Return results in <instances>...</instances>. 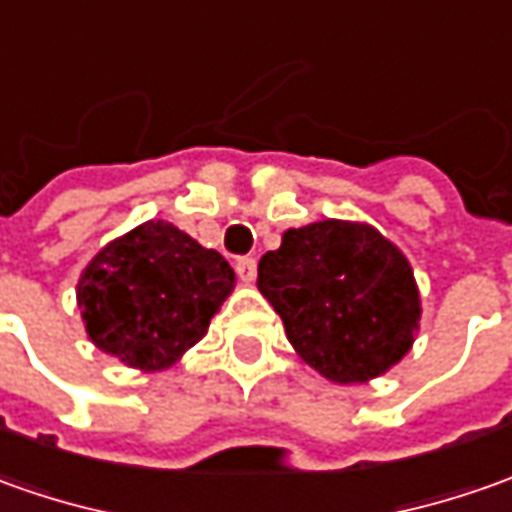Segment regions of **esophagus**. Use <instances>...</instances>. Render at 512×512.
Listing matches in <instances>:
<instances>
[{
  "label": "esophagus",
  "instance_id": "esophagus-1",
  "mask_svg": "<svg viewBox=\"0 0 512 512\" xmlns=\"http://www.w3.org/2000/svg\"><path fill=\"white\" fill-rule=\"evenodd\" d=\"M233 267H236V273H239V279L242 281L256 279V259H253V256H239V259L233 262Z\"/></svg>",
  "mask_w": 512,
  "mask_h": 512
}]
</instances>
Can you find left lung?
I'll return each instance as SVG.
<instances>
[{"mask_svg":"<svg viewBox=\"0 0 512 512\" xmlns=\"http://www.w3.org/2000/svg\"><path fill=\"white\" fill-rule=\"evenodd\" d=\"M259 290L296 352L335 383H363L408 352L420 296L406 256L369 225L290 228L259 262Z\"/></svg>","mask_w":512,"mask_h":512,"instance_id":"8db88e82","label":"left lung"}]
</instances>
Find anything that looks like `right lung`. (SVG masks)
Listing matches in <instances>:
<instances>
[{
    "label": "right lung",
    "mask_w": 512,
    "mask_h": 512,
    "mask_svg": "<svg viewBox=\"0 0 512 512\" xmlns=\"http://www.w3.org/2000/svg\"><path fill=\"white\" fill-rule=\"evenodd\" d=\"M233 270L171 222L152 219L109 242L78 281L92 344L137 369H166L205 335Z\"/></svg>",
    "instance_id": "1"
}]
</instances>
